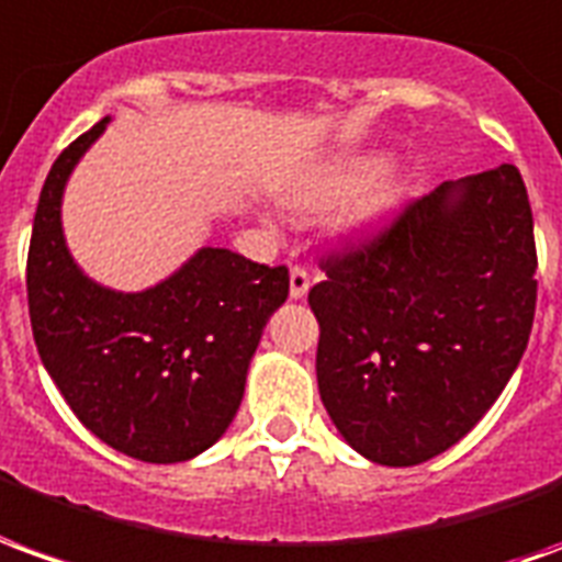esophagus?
I'll return each mask as SVG.
<instances>
[{
	"instance_id": "obj_1",
	"label": "esophagus",
	"mask_w": 562,
	"mask_h": 562,
	"mask_svg": "<svg viewBox=\"0 0 562 562\" xmlns=\"http://www.w3.org/2000/svg\"><path fill=\"white\" fill-rule=\"evenodd\" d=\"M312 288V274L305 272L302 266H293L290 269V300H302Z\"/></svg>"
}]
</instances>
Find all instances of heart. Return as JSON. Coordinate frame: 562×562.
I'll use <instances>...</instances> for the list:
<instances>
[{
  "label": "heart",
  "instance_id": "obj_1",
  "mask_svg": "<svg viewBox=\"0 0 562 562\" xmlns=\"http://www.w3.org/2000/svg\"><path fill=\"white\" fill-rule=\"evenodd\" d=\"M384 169H387L384 154H348V157H338V160L321 162V166H314V169H308V172L284 187V202L290 209L300 211L326 209L338 199L353 196L360 187L375 181ZM396 202H400L396 187H375L360 199H353L351 205L338 214V236L348 238V241L375 238L390 224Z\"/></svg>",
  "mask_w": 562,
  "mask_h": 562
}]
</instances>
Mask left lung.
Segmentation results:
<instances>
[{
    "instance_id": "obj_1",
    "label": "left lung",
    "mask_w": 562,
    "mask_h": 562,
    "mask_svg": "<svg viewBox=\"0 0 562 562\" xmlns=\"http://www.w3.org/2000/svg\"><path fill=\"white\" fill-rule=\"evenodd\" d=\"M317 390L341 439L381 465L448 451L527 351L536 241L512 162L445 181L363 250L324 262Z\"/></svg>"
}]
</instances>
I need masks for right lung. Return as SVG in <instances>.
Segmentation results:
<instances>
[{"label": "right lung", "instance_id": "obj_1", "mask_svg": "<svg viewBox=\"0 0 562 562\" xmlns=\"http://www.w3.org/2000/svg\"><path fill=\"white\" fill-rule=\"evenodd\" d=\"M111 117L50 166L26 260L38 357L83 427L142 463H184L236 417L262 329L290 290L284 266L202 248L154 288L93 281L63 233V193Z\"/></svg>", "mask_w": 562, "mask_h": 562}]
</instances>
